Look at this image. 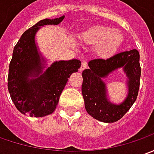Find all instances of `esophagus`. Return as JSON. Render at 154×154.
<instances>
[{"mask_svg":"<svg viewBox=\"0 0 154 154\" xmlns=\"http://www.w3.org/2000/svg\"><path fill=\"white\" fill-rule=\"evenodd\" d=\"M87 66H88L87 62H85V61H82V65H81V67H80L79 71H80V72H82L84 69H86V68H87Z\"/></svg>","mask_w":154,"mask_h":154,"instance_id":"1","label":"esophagus"}]
</instances>
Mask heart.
<instances>
[{
  "label": "heart",
  "instance_id": "heart-1",
  "mask_svg": "<svg viewBox=\"0 0 154 154\" xmlns=\"http://www.w3.org/2000/svg\"><path fill=\"white\" fill-rule=\"evenodd\" d=\"M84 41L93 45H101L99 47V53L103 56L113 54L122 42L123 36L113 28L108 26H99L90 29L84 34Z\"/></svg>",
  "mask_w": 154,
  "mask_h": 154
}]
</instances>
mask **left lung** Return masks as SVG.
Returning a JSON list of instances; mask_svg holds the SVG:
<instances>
[{
	"label": "left lung",
	"instance_id": "left-lung-1",
	"mask_svg": "<svg viewBox=\"0 0 154 154\" xmlns=\"http://www.w3.org/2000/svg\"><path fill=\"white\" fill-rule=\"evenodd\" d=\"M88 69L82 72V93L85 109L94 119L104 123H113L122 119L134 104L140 87V54L136 49L117 53L106 60L94 59ZM123 67L128 77V95L119 105L109 101L102 77Z\"/></svg>",
	"mask_w": 154,
	"mask_h": 154
}]
</instances>
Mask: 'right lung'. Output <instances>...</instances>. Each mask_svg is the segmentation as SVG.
Returning <instances> with one entry per match:
<instances>
[{
    "instance_id": "obj_1",
    "label": "right lung",
    "mask_w": 154,
    "mask_h": 154,
    "mask_svg": "<svg viewBox=\"0 0 154 154\" xmlns=\"http://www.w3.org/2000/svg\"><path fill=\"white\" fill-rule=\"evenodd\" d=\"M65 16L45 19L25 30L15 45L9 65L8 88L11 99L21 113L40 118L54 112L68 78L78 71V60L55 61L42 72L43 60L35 42L41 26L59 24ZM34 76L35 79H30Z\"/></svg>"
}]
</instances>
